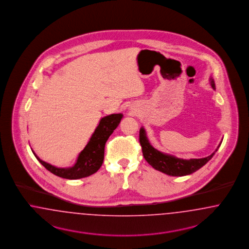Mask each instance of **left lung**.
<instances>
[{"label": "left lung", "mask_w": 249, "mask_h": 249, "mask_svg": "<svg viewBox=\"0 0 249 249\" xmlns=\"http://www.w3.org/2000/svg\"><path fill=\"white\" fill-rule=\"evenodd\" d=\"M210 84L213 89H216L214 80L210 78ZM140 143L142 147V153L145 160L149 162L152 167L162 173L172 177H182L193 174L208 162L215 152L218 150L221 142L217 146L216 151L211 155L201 159H181L170 154H165L154 149L146 136V132L143 127L140 130Z\"/></svg>", "instance_id": "left-lung-1"}]
</instances>
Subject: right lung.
Here are the masks:
<instances>
[{
  "label": "right lung",
  "mask_w": 249,
  "mask_h": 249,
  "mask_svg": "<svg viewBox=\"0 0 249 249\" xmlns=\"http://www.w3.org/2000/svg\"><path fill=\"white\" fill-rule=\"evenodd\" d=\"M122 118V113H114L101 118L95 132L90 138V141H88L85 149L80 152L75 164L71 167H55L41 160L34 152H33V154L48 171L57 177L67 179H78L89 177L96 173L102 165L104 160L105 144L112 132L119 125Z\"/></svg>",
  "instance_id": "obj_1"
}]
</instances>
